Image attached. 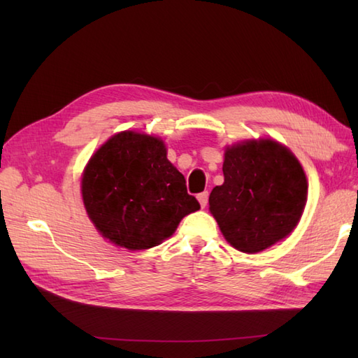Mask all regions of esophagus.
<instances>
[{
	"instance_id": "1",
	"label": "esophagus",
	"mask_w": 358,
	"mask_h": 358,
	"mask_svg": "<svg viewBox=\"0 0 358 358\" xmlns=\"http://www.w3.org/2000/svg\"><path fill=\"white\" fill-rule=\"evenodd\" d=\"M196 199H199V201H200V204H201V208H206L208 206V199H209V192H201V194H199L196 195Z\"/></svg>"
}]
</instances>
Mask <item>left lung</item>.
<instances>
[{"label": "left lung", "mask_w": 358, "mask_h": 358, "mask_svg": "<svg viewBox=\"0 0 358 358\" xmlns=\"http://www.w3.org/2000/svg\"><path fill=\"white\" fill-rule=\"evenodd\" d=\"M224 183L209 195V209L224 238L255 254L294 231L308 199L306 175L277 141H245L226 149Z\"/></svg>", "instance_id": "8db88e82"}]
</instances>
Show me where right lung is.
Returning <instances> with one entry per match:
<instances>
[{
    "label": "right lung",
    "instance_id": "1",
    "mask_svg": "<svg viewBox=\"0 0 358 358\" xmlns=\"http://www.w3.org/2000/svg\"><path fill=\"white\" fill-rule=\"evenodd\" d=\"M89 218L104 238L131 250L159 245L200 209L164 143L144 134L113 135L90 158L81 181Z\"/></svg>",
    "mask_w": 358,
    "mask_h": 358
}]
</instances>
